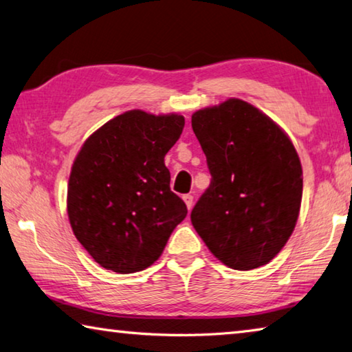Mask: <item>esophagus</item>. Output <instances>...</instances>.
I'll return each instance as SVG.
<instances>
[{
  "label": "esophagus",
  "mask_w": 352,
  "mask_h": 352,
  "mask_svg": "<svg viewBox=\"0 0 352 352\" xmlns=\"http://www.w3.org/2000/svg\"><path fill=\"white\" fill-rule=\"evenodd\" d=\"M182 199H184V202H186V206H187V208L190 210V208L193 207V196L192 195H184Z\"/></svg>",
  "instance_id": "34e87169"
}]
</instances>
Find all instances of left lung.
<instances>
[{
  "label": "left lung",
  "instance_id": "left-lung-1",
  "mask_svg": "<svg viewBox=\"0 0 352 352\" xmlns=\"http://www.w3.org/2000/svg\"><path fill=\"white\" fill-rule=\"evenodd\" d=\"M192 126L212 175L192 210L195 230L230 269L264 266L298 219L303 170L292 140L241 98L198 109Z\"/></svg>",
  "mask_w": 352,
  "mask_h": 352
}]
</instances>
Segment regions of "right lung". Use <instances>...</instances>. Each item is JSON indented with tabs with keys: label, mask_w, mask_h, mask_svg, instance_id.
Listing matches in <instances>:
<instances>
[{
	"label": "right lung",
	"mask_w": 352,
	"mask_h": 352,
	"mask_svg": "<svg viewBox=\"0 0 352 352\" xmlns=\"http://www.w3.org/2000/svg\"><path fill=\"white\" fill-rule=\"evenodd\" d=\"M184 125L181 114L131 109L96 129L80 148L67 182V218L102 267L117 274L150 267L187 217L164 162Z\"/></svg>",
	"instance_id": "1"
}]
</instances>
